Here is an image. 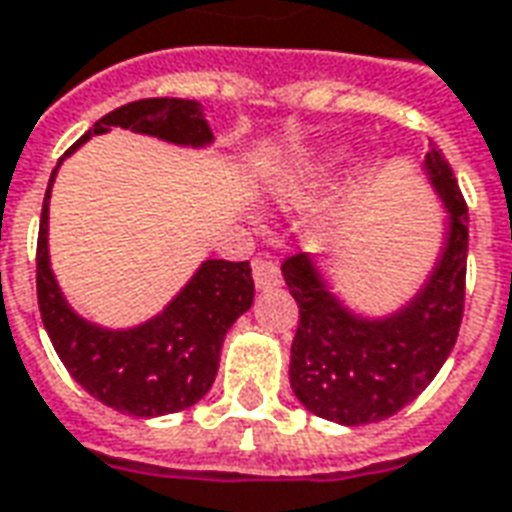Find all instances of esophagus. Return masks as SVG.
Segmentation results:
<instances>
[{
  "instance_id": "34e87169",
  "label": "esophagus",
  "mask_w": 512,
  "mask_h": 512,
  "mask_svg": "<svg viewBox=\"0 0 512 512\" xmlns=\"http://www.w3.org/2000/svg\"><path fill=\"white\" fill-rule=\"evenodd\" d=\"M252 277H255V285L260 290L279 288V285H282L279 266L277 263H271V260H257L255 266H252Z\"/></svg>"
}]
</instances>
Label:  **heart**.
I'll list each match as a JSON object with an SVG mask.
<instances>
[{
	"instance_id": "obj_1",
	"label": "heart",
	"mask_w": 512,
	"mask_h": 512,
	"mask_svg": "<svg viewBox=\"0 0 512 512\" xmlns=\"http://www.w3.org/2000/svg\"><path fill=\"white\" fill-rule=\"evenodd\" d=\"M337 156H323V158H310V161H301L299 167H293L290 175L282 180V197L290 202H310L318 189H321L326 180L332 178V172L337 169Z\"/></svg>"
}]
</instances>
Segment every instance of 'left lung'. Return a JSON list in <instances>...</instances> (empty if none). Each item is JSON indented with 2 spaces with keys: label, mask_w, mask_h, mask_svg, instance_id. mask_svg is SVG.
I'll return each mask as SVG.
<instances>
[{
  "label": "left lung",
  "mask_w": 512,
  "mask_h": 512,
  "mask_svg": "<svg viewBox=\"0 0 512 512\" xmlns=\"http://www.w3.org/2000/svg\"><path fill=\"white\" fill-rule=\"evenodd\" d=\"M425 175L447 208V233L425 285L400 310L359 315L332 293L318 257L296 255L282 263L285 285L299 304L290 386L315 417L340 425L392 417L436 378L458 340L469 211L439 147L425 153Z\"/></svg>",
  "instance_id": "obj_1"
}]
</instances>
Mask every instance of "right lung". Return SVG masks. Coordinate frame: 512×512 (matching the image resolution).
Instances as JSON below:
<instances>
[{"mask_svg":"<svg viewBox=\"0 0 512 512\" xmlns=\"http://www.w3.org/2000/svg\"><path fill=\"white\" fill-rule=\"evenodd\" d=\"M112 128L158 136L180 147H208L213 142L202 104L186 98H145L101 117L65 156L90 136ZM57 169L51 172L40 213L38 304L62 365L76 384L120 414L161 417L194 406L213 386L230 326L252 307V268L246 260H205L178 296L150 321L131 329H106L87 321L62 296L51 271L49 200Z\"/></svg>","mask_w":512,"mask_h":512,"instance_id":"right-lung-1","label":"right lung"}]
</instances>
